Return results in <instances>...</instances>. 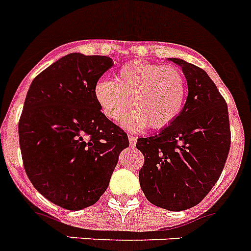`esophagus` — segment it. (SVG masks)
<instances>
[{"label": "esophagus", "instance_id": "esophagus-1", "mask_svg": "<svg viewBox=\"0 0 251 251\" xmlns=\"http://www.w3.org/2000/svg\"><path fill=\"white\" fill-rule=\"evenodd\" d=\"M128 140H129V145H130V146H134V145H136V142H137V137H134V136H132V134H129V136H128Z\"/></svg>", "mask_w": 251, "mask_h": 251}]
</instances>
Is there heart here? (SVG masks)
<instances>
[{
    "mask_svg": "<svg viewBox=\"0 0 251 251\" xmlns=\"http://www.w3.org/2000/svg\"><path fill=\"white\" fill-rule=\"evenodd\" d=\"M187 96L183 72L174 66L136 61L124 64L115 82L101 78L94 86V98L102 114L121 122L132 106L136 110L126 119L130 129L149 127L161 129L180 115Z\"/></svg>",
    "mask_w": 251,
    "mask_h": 251,
    "instance_id": "heart-1",
    "label": "heart"
}]
</instances>
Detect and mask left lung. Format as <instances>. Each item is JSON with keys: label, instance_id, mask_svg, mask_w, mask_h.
I'll return each instance as SVG.
<instances>
[{"label": "left lung", "instance_id": "1", "mask_svg": "<svg viewBox=\"0 0 251 251\" xmlns=\"http://www.w3.org/2000/svg\"><path fill=\"white\" fill-rule=\"evenodd\" d=\"M170 59L187 77V102L160 133L137 140L145 156L138 176L152 204L184 211L202 202L217 183L230 152L231 130L227 104L205 71Z\"/></svg>", "mask_w": 251, "mask_h": 251}]
</instances>
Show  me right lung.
<instances>
[{
    "mask_svg": "<svg viewBox=\"0 0 251 251\" xmlns=\"http://www.w3.org/2000/svg\"><path fill=\"white\" fill-rule=\"evenodd\" d=\"M113 66L105 55L71 53L30 85L19 121L23 164L35 189L70 211L106 190L127 133L100 110L94 86Z\"/></svg>",
    "mask_w": 251,
    "mask_h": 251,
    "instance_id": "obj_1",
    "label": "right lung"
}]
</instances>
